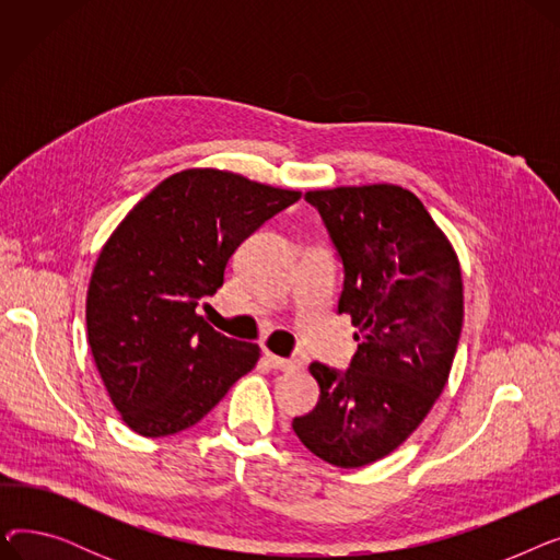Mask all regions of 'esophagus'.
Returning <instances> with one entry per match:
<instances>
[{"instance_id": "esophagus-1", "label": "esophagus", "mask_w": 560, "mask_h": 560, "mask_svg": "<svg viewBox=\"0 0 560 560\" xmlns=\"http://www.w3.org/2000/svg\"><path fill=\"white\" fill-rule=\"evenodd\" d=\"M265 361H268L270 368L281 370V372H290V370H300L302 368V361H298V359H281V357L272 354V351H268V354H265Z\"/></svg>"}]
</instances>
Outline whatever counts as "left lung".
<instances>
[{
	"mask_svg": "<svg viewBox=\"0 0 560 560\" xmlns=\"http://www.w3.org/2000/svg\"><path fill=\"white\" fill-rule=\"evenodd\" d=\"M345 265L338 313L359 331L345 374L313 363L317 406L292 420L298 438L336 467L395 452L443 393L463 329L458 256L424 203L401 186L308 190Z\"/></svg>",
	"mask_w": 560,
	"mask_h": 560,
	"instance_id": "obj_1",
	"label": "left lung"
}]
</instances>
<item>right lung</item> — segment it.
Instances as JSON below:
<instances>
[{"label": "right lung", "instance_id": "obj_1", "mask_svg": "<svg viewBox=\"0 0 560 560\" xmlns=\"http://www.w3.org/2000/svg\"><path fill=\"white\" fill-rule=\"evenodd\" d=\"M302 197L218 167L170 174L104 243L88 283V342L122 422L161 438L197 424L260 359L199 315L252 231Z\"/></svg>", "mask_w": 560, "mask_h": 560}]
</instances>
